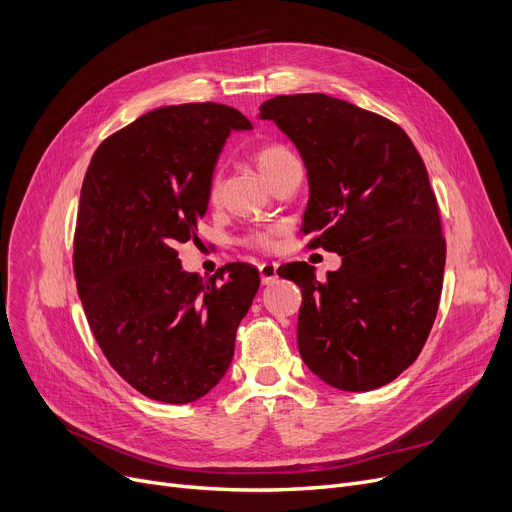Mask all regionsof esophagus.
<instances>
[{
  "label": "esophagus",
  "mask_w": 512,
  "mask_h": 512,
  "mask_svg": "<svg viewBox=\"0 0 512 512\" xmlns=\"http://www.w3.org/2000/svg\"><path fill=\"white\" fill-rule=\"evenodd\" d=\"M259 276L263 284H272L278 278V263H270V261L259 263Z\"/></svg>",
  "instance_id": "34e87169"
}]
</instances>
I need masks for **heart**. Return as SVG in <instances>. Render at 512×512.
<instances>
[{
    "mask_svg": "<svg viewBox=\"0 0 512 512\" xmlns=\"http://www.w3.org/2000/svg\"><path fill=\"white\" fill-rule=\"evenodd\" d=\"M294 155L282 147V145H276V143H270V145H263L257 149L255 153V159H257V166L259 170L263 172V176L270 180L288 159H292ZM213 193H215V184H213ZM247 245L251 247H257V249H270L272 247V234L270 232H251L247 234L245 238Z\"/></svg>",
    "mask_w": 512,
    "mask_h": 512,
    "instance_id": "obj_1",
    "label": "heart"
}]
</instances>
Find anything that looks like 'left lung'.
<instances>
[{"label":"left lung","mask_w":512,"mask_h":512,"mask_svg":"<svg viewBox=\"0 0 512 512\" xmlns=\"http://www.w3.org/2000/svg\"><path fill=\"white\" fill-rule=\"evenodd\" d=\"M259 118L303 157L307 247L342 257L326 282L305 261L280 274L303 292L299 353L338 390L380 388L419 357L440 305L446 242L423 159L398 124L324 93L272 97Z\"/></svg>","instance_id":"left-lung-1"}]
</instances>
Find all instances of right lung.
Instances as JSON below:
<instances>
[{"label": "right lung", "instance_id": "right-lung-1", "mask_svg": "<svg viewBox=\"0 0 512 512\" xmlns=\"http://www.w3.org/2000/svg\"><path fill=\"white\" fill-rule=\"evenodd\" d=\"M253 124L222 103L166 105L107 137L80 191L74 278L105 359L147 398L184 405L218 386L259 288L249 263L209 280L182 270L215 161Z\"/></svg>", "mask_w": 512, "mask_h": 512}]
</instances>
